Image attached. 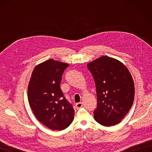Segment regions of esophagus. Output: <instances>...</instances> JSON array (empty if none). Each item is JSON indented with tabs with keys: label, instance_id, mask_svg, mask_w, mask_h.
<instances>
[{
	"label": "esophagus",
	"instance_id": "obj_1",
	"mask_svg": "<svg viewBox=\"0 0 152 152\" xmlns=\"http://www.w3.org/2000/svg\"><path fill=\"white\" fill-rule=\"evenodd\" d=\"M83 106V103L82 102H78V103H76V108L77 109H80V108H82Z\"/></svg>",
	"mask_w": 152,
	"mask_h": 152
}]
</instances>
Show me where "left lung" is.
I'll list each match as a JSON object with an SVG mask.
<instances>
[{
	"mask_svg": "<svg viewBox=\"0 0 152 152\" xmlns=\"http://www.w3.org/2000/svg\"><path fill=\"white\" fill-rule=\"evenodd\" d=\"M87 67L96 86L95 119L107 127L118 124L130 110L134 101V86L129 71L120 61L107 56L98 58Z\"/></svg>",
	"mask_w": 152,
	"mask_h": 152,
	"instance_id": "left-lung-1",
	"label": "left lung"
}]
</instances>
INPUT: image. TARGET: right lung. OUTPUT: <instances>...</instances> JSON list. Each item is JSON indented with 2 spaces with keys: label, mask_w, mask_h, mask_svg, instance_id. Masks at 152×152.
<instances>
[{
  "label": "right lung",
  "mask_w": 152,
  "mask_h": 152,
  "mask_svg": "<svg viewBox=\"0 0 152 152\" xmlns=\"http://www.w3.org/2000/svg\"><path fill=\"white\" fill-rule=\"evenodd\" d=\"M69 65L53 59L38 64L28 86V100L40 122L52 130H63L74 119V110L64 97L60 83Z\"/></svg>",
  "instance_id": "add662e5"
}]
</instances>
